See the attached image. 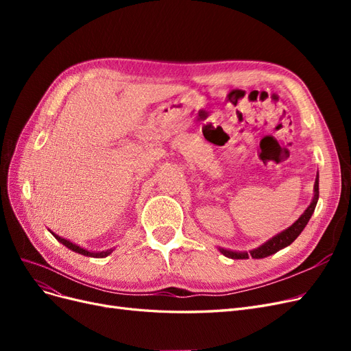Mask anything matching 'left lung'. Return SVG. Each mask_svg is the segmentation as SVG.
I'll return each instance as SVG.
<instances>
[{
  "mask_svg": "<svg viewBox=\"0 0 351 351\" xmlns=\"http://www.w3.org/2000/svg\"><path fill=\"white\" fill-rule=\"evenodd\" d=\"M317 199H319V174L316 176L315 180V187H313V199L311 202V205L307 206V209L303 212V214L299 217L293 226H290L289 228H285L284 231H281L280 234L274 236L272 239H269L268 241H265L262 246L256 247L247 252H232V250H227V249H222L219 247V252L224 254L227 258L231 259H249V256H252L253 259H262V258H267L271 256V254L277 253L278 250L290 246V244L299 237L300 232L304 230V227L307 226V222H309L313 210L316 208L317 204Z\"/></svg>",
  "mask_w": 351,
  "mask_h": 351,
  "instance_id": "obj_1",
  "label": "left lung"
}]
</instances>
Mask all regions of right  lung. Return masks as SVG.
Listing matches in <instances>:
<instances>
[{
  "instance_id": "obj_1",
  "label": "right lung",
  "mask_w": 351,
  "mask_h": 351,
  "mask_svg": "<svg viewBox=\"0 0 351 351\" xmlns=\"http://www.w3.org/2000/svg\"><path fill=\"white\" fill-rule=\"evenodd\" d=\"M52 236H54L60 243H62L64 244L66 247H69L70 250H73V252H76V253H80V254H83V256H92V258H105V256H108V254L112 252V249H110V250H105V252H89V250H86V249H82L80 246H77V244H74V243H71V241H69V240H66V239H62V237H60V236H57V234H54V232H52Z\"/></svg>"
}]
</instances>
